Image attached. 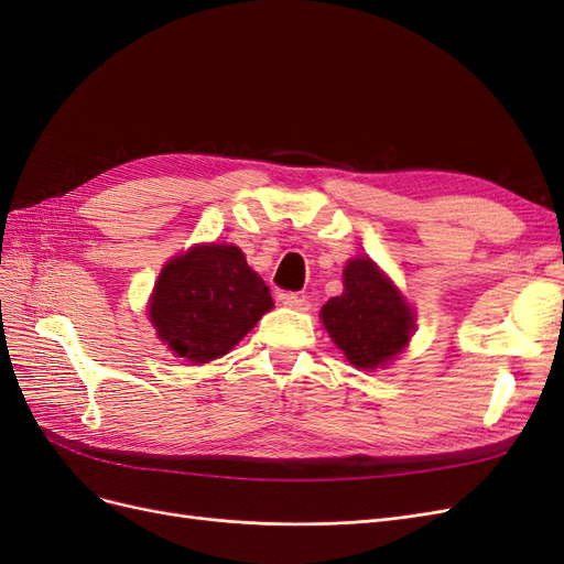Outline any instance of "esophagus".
Returning <instances> with one entry per match:
<instances>
[{"label": "esophagus", "mask_w": 564, "mask_h": 564, "mask_svg": "<svg viewBox=\"0 0 564 564\" xmlns=\"http://www.w3.org/2000/svg\"><path fill=\"white\" fill-rule=\"evenodd\" d=\"M280 303L286 305V308H294V311H308L311 303L305 301L303 296L294 294V292H286V294H280Z\"/></svg>", "instance_id": "esophagus-1"}]
</instances>
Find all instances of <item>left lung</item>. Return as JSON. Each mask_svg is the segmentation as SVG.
I'll return each mask as SVG.
<instances>
[{
	"mask_svg": "<svg viewBox=\"0 0 564 564\" xmlns=\"http://www.w3.org/2000/svg\"><path fill=\"white\" fill-rule=\"evenodd\" d=\"M344 286V294L329 299L322 308L324 327L355 367L386 365L412 336V311L369 259L346 265Z\"/></svg>",
	"mask_w": 564,
	"mask_h": 564,
	"instance_id": "1",
	"label": "left lung"
}]
</instances>
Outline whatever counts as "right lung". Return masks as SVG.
Returning a JSON list of instances; mask_svg holds the SVG:
<instances>
[{
  "label": "right lung",
  "instance_id": "1",
  "mask_svg": "<svg viewBox=\"0 0 564 564\" xmlns=\"http://www.w3.org/2000/svg\"><path fill=\"white\" fill-rule=\"evenodd\" d=\"M270 308V289L240 249L202 245L162 270L150 317L169 348L202 365L226 355Z\"/></svg>",
  "mask_w": 564,
  "mask_h": 564
}]
</instances>
